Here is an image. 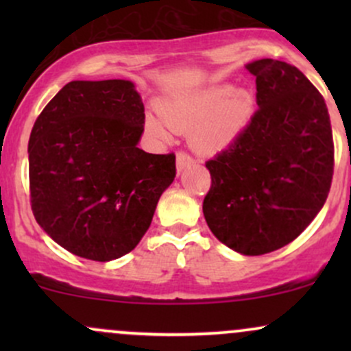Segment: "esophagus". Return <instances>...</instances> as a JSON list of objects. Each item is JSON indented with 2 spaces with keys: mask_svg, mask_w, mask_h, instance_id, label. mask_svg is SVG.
I'll return each mask as SVG.
<instances>
[{
  "mask_svg": "<svg viewBox=\"0 0 351 351\" xmlns=\"http://www.w3.org/2000/svg\"><path fill=\"white\" fill-rule=\"evenodd\" d=\"M193 162H195V160H193L188 153H184V152L176 153V170L178 171H183L184 168L191 167Z\"/></svg>",
  "mask_w": 351,
  "mask_h": 351,
  "instance_id": "obj_1",
  "label": "esophagus"
}]
</instances>
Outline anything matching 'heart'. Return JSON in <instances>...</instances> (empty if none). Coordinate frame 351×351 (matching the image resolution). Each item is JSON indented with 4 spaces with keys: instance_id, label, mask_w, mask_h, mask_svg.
Returning <instances> with one entry per match:
<instances>
[{
    "instance_id": "heart-1",
    "label": "heart",
    "mask_w": 351,
    "mask_h": 351,
    "mask_svg": "<svg viewBox=\"0 0 351 351\" xmlns=\"http://www.w3.org/2000/svg\"><path fill=\"white\" fill-rule=\"evenodd\" d=\"M158 115L145 117V127L160 140L189 130V140L203 152H221L243 134L251 115V99L229 86L168 95L156 104Z\"/></svg>"
}]
</instances>
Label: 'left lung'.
<instances>
[{"instance_id": "1", "label": "left lung", "mask_w": 351, "mask_h": 351, "mask_svg": "<svg viewBox=\"0 0 351 351\" xmlns=\"http://www.w3.org/2000/svg\"><path fill=\"white\" fill-rule=\"evenodd\" d=\"M257 110L243 134L206 162L209 229L232 251L261 256L292 243L327 201L333 136L325 100L297 67L274 59L245 66Z\"/></svg>"}]
</instances>
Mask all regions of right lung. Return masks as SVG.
<instances>
[{
    "instance_id": "obj_1",
    "label": "right lung",
    "mask_w": 351,
    "mask_h": 351,
    "mask_svg": "<svg viewBox=\"0 0 351 351\" xmlns=\"http://www.w3.org/2000/svg\"><path fill=\"white\" fill-rule=\"evenodd\" d=\"M143 123L142 97L123 79L72 80L34 122L33 215L75 256L107 263L135 249L175 180L173 153L138 148Z\"/></svg>"
}]
</instances>
